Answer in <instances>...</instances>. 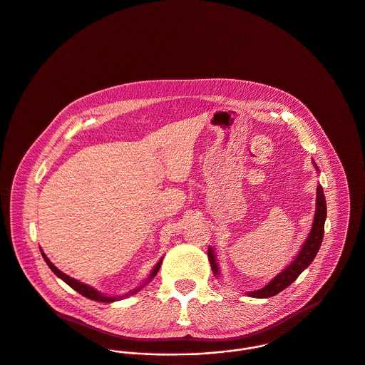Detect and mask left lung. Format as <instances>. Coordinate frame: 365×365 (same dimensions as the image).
<instances>
[{"label":"left lung","instance_id":"1","mask_svg":"<svg viewBox=\"0 0 365 365\" xmlns=\"http://www.w3.org/2000/svg\"><path fill=\"white\" fill-rule=\"evenodd\" d=\"M316 168H317V165H316ZM316 198H317L316 200V214H314L312 231H310L307 240L303 243V246H302L299 255L296 256V259L283 272H280L273 280H270L264 287H262L260 290H255V292L247 293L249 296L256 297V299H266V297L276 296L277 293L284 290L287 286H290L299 277V274L313 262V259L316 257V255L320 249V245L323 242L324 221H326V217H327L326 198H324V192H323L322 185H317V197ZM208 259H210L214 274L218 276L220 269H218L212 247L208 249Z\"/></svg>","mask_w":365,"mask_h":365}]
</instances>
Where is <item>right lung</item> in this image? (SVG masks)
<instances>
[{"label":"right lung","mask_w":365,"mask_h":365,"mask_svg":"<svg viewBox=\"0 0 365 365\" xmlns=\"http://www.w3.org/2000/svg\"><path fill=\"white\" fill-rule=\"evenodd\" d=\"M41 253H42V257L45 259V262H46V264L49 266V269L58 276V277H61L66 284H69L72 289H75L78 293H81L82 296H85V297H88V299H91V300H96V302H103V303H112V302H116V300H119V299H122L124 296H119V297H110V296H106V294H102L101 292H98V290H95L93 287H91V286H88V284H85V283H82V282H78V280H75V279H72L71 276H68V274H65L63 272H61L56 266H53V263L46 257V255L41 250ZM161 262H163V259H160L158 260V263L154 266V269L151 270V273H150V276L147 277V282H150L155 274H157V272H158V269H160V266H161ZM145 282V283H147ZM144 286V284H143ZM143 286H140L138 289H135V290H133V292H130L128 294H134L135 292H138ZM127 296V294H125Z\"/></svg>","instance_id":"1"}]
</instances>
